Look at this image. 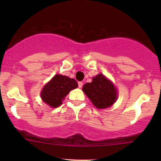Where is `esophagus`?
Here are the masks:
<instances>
[{
	"mask_svg": "<svg viewBox=\"0 0 161 161\" xmlns=\"http://www.w3.org/2000/svg\"><path fill=\"white\" fill-rule=\"evenodd\" d=\"M78 86L79 88H82V86H83V82H78Z\"/></svg>",
	"mask_w": 161,
	"mask_h": 161,
	"instance_id": "obj_1",
	"label": "esophagus"
}]
</instances>
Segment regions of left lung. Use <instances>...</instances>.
<instances>
[{"label":"left lung","instance_id":"1","mask_svg":"<svg viewBox=\"0 0 161 161\" xmlns=\"http://www.w3.org/2000/svg\"><path fill=\"white\" fill-rule=\"evenodd\" d=\"M82 90L98 109L109 108L115 102L117 97L115 87L101 74L94 77L92 82L85 84Z\"/></svg>","mask_w":161,"mask_h":161}]
</instances>
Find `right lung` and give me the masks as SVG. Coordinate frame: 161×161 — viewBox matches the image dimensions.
Instances as JSON below:
<instances>
[{
	"instance_id": "obj_1",
	"label": "right lung",
	"mask_w": 161,
	"mask_h": 161,
	"mask_svg": "<svg viewBox=\"0 0 161 161\" xmlns=\"http://www.w3.org/2000/svg\"><path fill=\"white\" fill-rule=\"evenodd\" d=\"M78 83L74 79L56 75L44 87L41 93L44 102L52 108H57L71 90L76 88Z\"/></svg>"
}]
</instances>
